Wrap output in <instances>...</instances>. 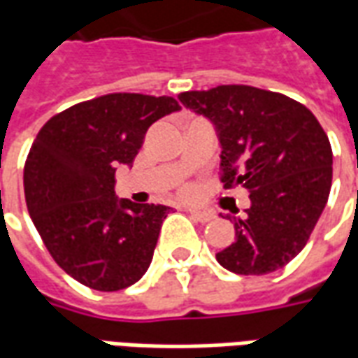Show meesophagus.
I'll return each instance as SVG.
<instances>
[{
	"mask_svg": "<svg viewBox=\"0 0 358 358\" xmlns=\"http://www.w3.org/2000/svg\"><path fill=\"white\" fill-rule=\"evenodd\" d=\"M187 213L192 215V218H195L197 222H209L215 218V213L210 210H197V209H187Z\"/></svg>",
	"mask_w": 358,
	"mask_h": 358,
	"instance_id": "1",
	"label": "esophagus"
}]
</instances>
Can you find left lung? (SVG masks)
I'll use <instances>...</instances> for the list:
<instances>
[{
	"mask_svg": "<svg viewBox=\"0 0 358 358\" xmlns=\"http://www.w3.org/2000/svg\"><path fill=\"white\" fill-rule=\"evenodd\" d=\"M178 99L215 126L224 187L249 189L245 215L228 217L236 241L217 261L243 276L284 268L307 245L330 195L331 148L320 122L292 97L253 86Z\"/></svg>",
	"mask_w": 358,
	"mask_h": 358,
	"instance_id": "8db88e82",
	"label": "left lung"
}]
</instances>
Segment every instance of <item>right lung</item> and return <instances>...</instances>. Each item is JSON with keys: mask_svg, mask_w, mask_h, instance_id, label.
Masks as SVG:
<instances>
[{"mask_svg": "<svg viewBox=\"0 0 358 358\" xmlns=\"http://www.w3.org/2000/svg\"><path fill=\"white\" fill-rule=\"evenodd\" d=\"M182 107L174 97L109 94L50 118L24 164L36 230L69 276L97 292L136 284L151 264L166 205L115 195L117 166H132L148 128Z\"/></svg>", "mask_w": 358, "mask_h": 358, "instance_id": "add662e5", "label": "right lung"}]
</instances>
